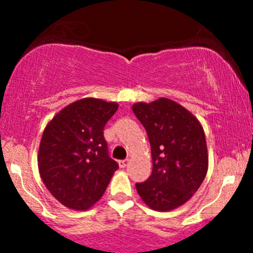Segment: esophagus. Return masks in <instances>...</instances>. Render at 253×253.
Segmentation results:
<instances>
[{"label":"esophagus","mask_w":253,"mask_h":253,"mask_svg":"<svg viewBox=\"0 0 253 253\" xmlns=\"http://www.w3.org/2000/svg\"><path fill=\"white\" fill-rule=\"evenodd\" d=\"M120 168H126L128 165V159H125V160H120L119 162Z\"/></svg>","instance_id":"34e87169"}]
</instances>
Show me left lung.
<instances>
[{
  "mask_svg": "<svg viewBox=\"0 0 253 253\" xmlns=\"http://www.w3.org/2000/svg\"><path fill=\"white\" fill-rule=\"evenodd\" d=\"M132 110L147 131L153 160L152 175L136 183L137 192L149 208L172 211L192 197L207 175L208 152L202 125L167 98L136 103Z\"/></svg>",
  "mask_w": 253,
  "mask_h": 253,
  "instance_id": "1",
  "label": "left lung"
}]
</instances>
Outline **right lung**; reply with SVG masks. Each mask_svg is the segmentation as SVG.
Returning <instances> with one entry per match:
<instances>
[{
  "label": "right lung",
  "mask_w": 253,
  "mask_h": 253,
  "mask_svg": "<svg viewBox=\"0 0 253 253\" xmlns=\"http://www.w3.org/2000/svg\"><path fill=\"white\" fill-rule=\"evenodd\" d=\"M116 103L85 98L62 109L45 127L38 155L39 172L51 195L85 211L105 192L119 164L109 157L104 127Z\"/></svg>",
  "instance_id": "right-lung-1"
}]
</instances>
